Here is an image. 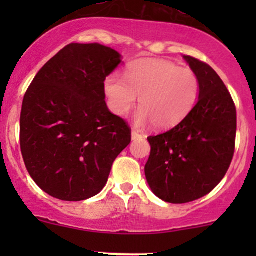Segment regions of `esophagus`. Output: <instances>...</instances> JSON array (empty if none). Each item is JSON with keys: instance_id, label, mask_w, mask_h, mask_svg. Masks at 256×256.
<instances>
[{"instance_id": "34e87169", "label": "esophagus", "mask_w": 256, "mask_h": 256, "mask_svg": "<svg viewBox=\"0 0 256 256\" xmlns=\"http://www.w3.org/2000/svg\"><path fill=\"white\" fill-rule=\"evenodd\" d=\"M142 137V134H138V132L136 131V130H132V132H131V138L132 140H138V138H140Z\"/></svg>"}]
</instances>
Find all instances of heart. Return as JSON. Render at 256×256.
Segmentation results:
<instances>
[{"label":"heart","instance_id":"obj_1","mask_svg":"<svg viewBox=\"0 0 256 256\" xmlns=\"http://www.w3.org/2000/svg\"><path fill=\"white\" fill-rule=\"evenodd\" d=\"M110 110L126 116L140 98L136 122L171 128L186 118L198 98V79L192 70L162 58H144L126 66L124 79L113 74L104 82Z\"/></svg>","mask_w":256,"mask_h":256}]
</instances>
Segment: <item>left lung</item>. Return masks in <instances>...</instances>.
<instances>
[{"label":"left lung","instance_id":"obj_1","mask_svg":"<svg viewBox=\"0 0 256 256\" xmlns=\"http://www.w3.org/2000/svg\"><path fill=\"white\" fill-rule=\"evenodd\" d=\"M198 79V100L183 122L148 137L146 178L152 192L170 204H186L210 194L225 177L234 158L236 107L210 66L184 55Z\"/></svg>","mask_w":256,"mask_h":256}]
</instances>
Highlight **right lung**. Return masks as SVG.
Segmentation results:
<instances>
[{
  "label": "right lung",
  "mask_w": 256,
  "mask_h": 256,
  "mask_svg": "<svg viewBox=\"0 0 256 256\" xmlns=\"http://www.w3.org/2000/svg\"><path fill=\"white\" fill-rule=\"evenodd\" d=\"M122 55L98 43L66 46L34 77L20 116V148L31 178L62 201L104 188L131 130L106 104L104 80Z\"/></svg>",
  "instance_id": "obj_1"
}]
</instances>
